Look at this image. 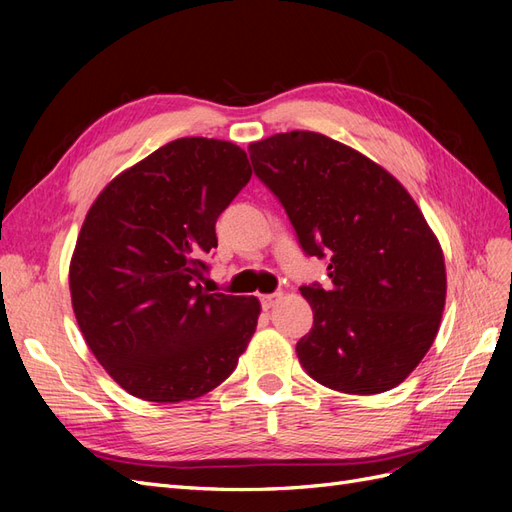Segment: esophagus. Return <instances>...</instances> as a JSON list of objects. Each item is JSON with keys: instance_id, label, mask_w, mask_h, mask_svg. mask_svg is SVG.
I'll return each mask as SVG.
<instances>
[{"instance_id": "obj_1", "label": "esophagus", "mask_w": 512, "mask_h": 512, "mask_svg": "<svg viewBox=\"0 0 512 512\" xmlns=\"http://www.w3.org/2000/svg\"><path fill=\"white\" fill-rule=\"evenodd\" d=\"M280 299H282V294H262L260 303H262V307H265V309H271V307H275L277 303H280Z\"/></svg>"}]
</instances>
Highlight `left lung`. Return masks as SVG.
Returning a JSON list of instances; mask_svg holds the SVG:
<instances>
[{
	"label": "left lung",
	"instance_id": "8db88e82",
	"mask_svg": "<svg viewBox=\"0 0 512 512\" xmlns=\"http://www.w3.org/2000/svg\"><path fill=\"white\" fill-rule=\"evenodd\" d=\"M307 256H329L331 286H303L314 327L297 356L316 382L376 395L404 382L438 335L446 265L436 232L389 170L320 132L247 147Z\"/></svg>",
	"mask_w": 512,
	"mask_h": 512
}]
</instances>
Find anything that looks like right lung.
I'll return each instance as SVG.
<instances>
[{"mask_svg":"<svg viewBox=\"0 0 512 512\" xmlns=\"http://www.w3.org/2000/svg\"><path fill=\"white\" fill-rule=\"evenodd\" d=\"M252 177L228 141L185 136L119 173L89 207L70 258V297L89 350L123 391L177 404L235 371L260 301L198 282L215 220Z\"/></svg>","mask_w":512,"mask_h":512,"instance_id":"right-lung-1","label":"right lung"}]
</instances>
